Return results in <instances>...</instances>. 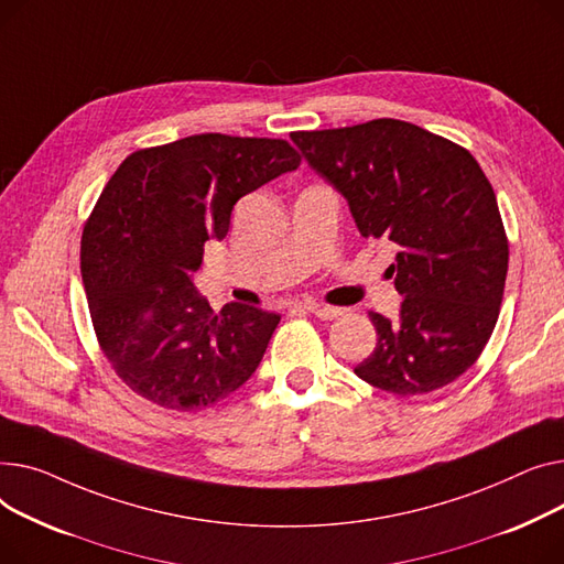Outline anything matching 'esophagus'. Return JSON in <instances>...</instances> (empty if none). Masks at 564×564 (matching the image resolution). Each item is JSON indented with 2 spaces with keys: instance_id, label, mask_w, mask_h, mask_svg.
Masks as SVG:
<instances>
[{
  "instance_id": "obj_1",
  "label": "esophagus",
  "mask_w": 564,
  "mask_h": 564,
  "mask_svg": "<svg viewBox=\"0 0 564 564\" xmlns=\"http://www.w3.org/2000/svg\"><path fill=\"white\" fill-rule=\"evenodd\" d=\"M305 310H307V312H312L314 316L323 318V321H333V318H337V316H341V314H344V310H341V307H327V305H307Z\"/></svg>"
}]
</instances>
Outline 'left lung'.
<instances>
[{"label":"left lung","instance_id":"8db88e82","mask_svg":"<svg viewBox=\"0 0 564 564\" xmlns=\"http://www.w3.org/2000/svg\"><path fill=\"white\" fill-rule=\"evenodd\" d=\"M291 141L346 197L364 239L399 248L387 269L403 295L399 321L369 312L378 344L355 373L395 395L457 380L491 337L508 275V237L478 161L393 118Z\"/></svg>","mask_w":564,"mask_h":564}]
</instances>
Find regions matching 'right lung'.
Wrapping results in <instances>:
<instances>
[{
    "mask_svg": "<svg viewBox=\"0 0 564 564\" xmlns=\"http://www.w3.org/2000/svg\"><path fill=\"white\" fill-rule=\"evenodd\" d=\"M301 165L282 139L197 134L129 154L86 220L82 280L118 378L173 412L207 410L250 380L280 314L193 284L205 243L223 241L243 195Z\"/></svg>",
    "mask_w": 564,
    "mask_h": 564,
    "instance_id": "add662e5",
    "label": "right lung"
}]
</instances>
